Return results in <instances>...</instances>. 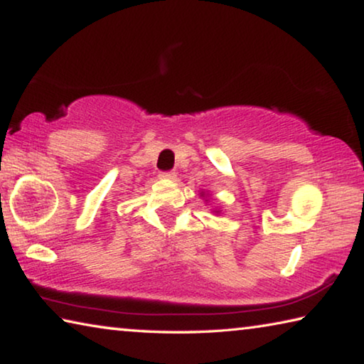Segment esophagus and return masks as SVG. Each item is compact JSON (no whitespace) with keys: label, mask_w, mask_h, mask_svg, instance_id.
Here are the masks:
<instances>
[{"label":"esophagus","mask_w":364,"mask_h":364,"mask_svg":"<svg viewBox=\"0 0 364 364\" xmlns=\"http://www.w3.org/2000/svg\"><path fill=\"white\" fill-rule=\"evenodd\" d=\"M175 173L173 171H162V173H160V178H164V180H175Z\"/></svg>","instance_id":"1"}]
</instances>
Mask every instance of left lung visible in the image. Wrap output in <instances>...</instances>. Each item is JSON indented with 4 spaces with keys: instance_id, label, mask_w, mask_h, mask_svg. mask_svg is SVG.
I'll list each match as a JSON object with an SVG mask.
<instances>
[{
    "instance_id": "1",
    "label": "left lung",
    "mask_w": 364,
    "mask_h": 364,
    "mask_svg": "<svg viewBox=\"0 0 364 364\" xmlns=\"http://www.w3.org/2000/svg\"><path fill=\"white\" fill-rule=\"evenodd\" d=\"M199 194H200V197H202V199H205V202H208V200H210V199H212V196H210V194H208V193H207V191H204V189H202ZM212 212H213L215 215H220V213H221V210H220V208H217V207H215Z\"/></svg>"
}]
</instances>
